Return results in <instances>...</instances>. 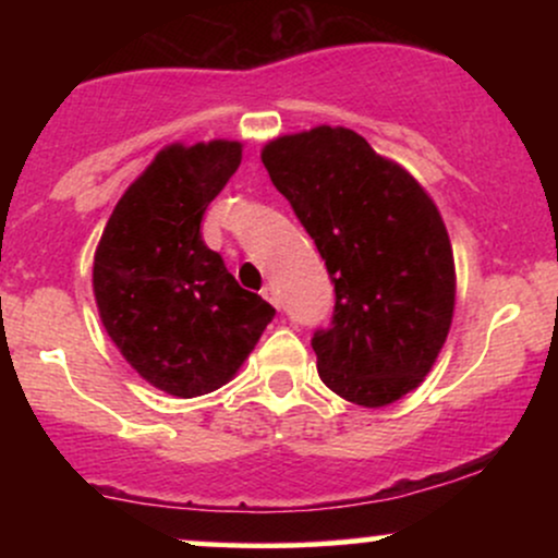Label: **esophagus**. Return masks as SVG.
<instances>
[{"mask_svg":"<svg viewBox=\"0 0 558 558\" xmlns=\"http://www.w3.org/2000/svg\"><path fill=\"white\" fill-rule=\"evenodd\" d=\"M262 296L270 301L275 310H280V293H278V288H275L272 283H267L265 288H262Z\"/></svg>","mask_w":558,"mask_h":558,"instance_id":"esophagus-1","label":"esophagus"}]
</instances>
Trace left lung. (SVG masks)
I'll return each mask as SVG.
<instances>
[{"label": "left lung", "mask_w": 558, "mask_h": 558, "mask_svg": "<svg viewBox=\"0 0 558 558\" xmlns=\"http://www.w3.org/2000/svg\"><path fill=\"white\" fill-rule=\"evenodd\" d=\"M262 162L336 283L330 328L312 338L319 377L360 407L399 401L433 369L457 304L438 207L417 178L343 125L267 141Z\"/></svg>", "instance_id": "left-lung-1"}]
</instances>
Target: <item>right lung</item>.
Returning <instances> with one entry per match:
<instances>
[{"label": "right lung", "mask_w": 558, "mask_h": 558, "mask_svg": "<svg viewBox=\"0 0 558 558\" xmlns=\"http://www.w3.org/2000/svg\"><path fill=\"white\" fill-rule=\"evenodd\" d=\"M241 141L170 144L114 204L94 254L107 336L149 386L194 399L233 380L275 310L202 241V217L241 165Z\"/></svg>", "instance_id": "1"}]
</instances>
